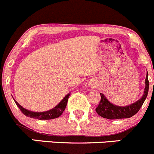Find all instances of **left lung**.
<instances>
[{
    "label": "left lung",
    "mask_w": 154,
    "mask_h": 154,
    "mask_svg": "<svg viewBox=\"0 0 154 154\" xmlns=\"http://www.w3.org/2000/svg\"><path fill=\"white\" fill-rule=\"evenodd\" d=\"M149 89L148 73L147 71V75L145 78V87L143 95L140 99L136 100L134 103L125 106H121L112 103L105 95L102 93L100 94V101L98 106L96 108V112L101 117L107 119H128L132 117L139 112L142 104L144 103L146 97L147 96Z\"/></svg>",
    "instance_id": "8db88e82"
}]
</instances>
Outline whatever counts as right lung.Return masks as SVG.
Returning <instances> with one entry per match:
<instances>
[{"label": "right lung", "mask_w": 154, "mask_h": 154, "mask_svg": "<svg viewBox=\"0 0 154 154\" xmlns=\"http://www.w3.org/2000/svg\"><path fill=\"white\" fill-rule=\"evenodd\" d=\"M70 96V93L66 94L64 97V98L58 103L55 107H54L51 109L48 110L45 112H32L30 110L24 108L21 106L18 102L15 100V103L18 106V108L20 109L22 113L25 115L26 116L29 118H32V119H36L38 120H50V119H57V118L60 117L62 114H63V111L66 109V105H67L68 97ZM14 99V98H13Z\"/></svg>", "instance_id": "obj_1"}]
</instances>
